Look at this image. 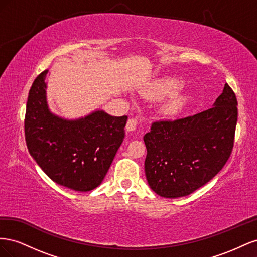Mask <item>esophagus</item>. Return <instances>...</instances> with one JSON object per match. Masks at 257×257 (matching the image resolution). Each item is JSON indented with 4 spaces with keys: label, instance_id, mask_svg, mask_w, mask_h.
Returning <instances> with one entry per match:
<instances>
[{
    "label": "esophagus",
    "instance_id": "34e87169",
    "mask_svg": "<svg viewBox=\"0 0 257 257\" xmlns=\"http://www.w3.org/2000/svg\"><path fill=\"white\" fill-rule=\"evenodd\" d=\"M137 126V120L136 119H128L126 123V131L127 132H133L136 130Z\"/></svg>",
    "mask_w": 257,
    "mask_h": 257
}]
</instances>
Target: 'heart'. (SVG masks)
<instances>
[{
  "mask_svg": "<svg viewBox=\"0 0 257 257\" xmlns=\"http://www.w3.org/2000/svg\"><path fill=\"white\" fill-rule=\"evenodd\" d=\"M185 85V81L180 77L167 76L155 81L150 88V95L155 98H164L167 96L172 97L163 107V111L167 115H175L180 112L183 107L189 102V95H176L180 92Z\"/></svg>",
  "mask_w": 257,
  "mask_h": 257,
  "instance_id": "obj_1",
  "label": "heart"
}]
</instances>
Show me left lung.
I'll list each match as a JSON object with an SVG mask.
<instances>
[{
  "label": "left lung",
  "instance_id": "left-lung-1",
  "mask_svg": "<svg viewBox=\"0 0 257 257\" xmlns=\"http://www.w3.org/2000/svg\"><path fill=\"white\" fill-rule=\"evenodd\" d=\"M237 105L226 83L209 109L152 123L144 136L145 172L152 191L166 198L186 196L220 172L234 147Z\"/></svg>",
  "mask_w": 257,
  "mask_h": 257
}]
</instances>
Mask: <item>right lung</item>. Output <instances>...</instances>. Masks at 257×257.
Listing matches in <instances>:
<instances>
[{"label": "right lung", "instance_id": "1", "mask_svg": "<svg viewBox=\"0 0 257 257\" xmlns=\"http://www.w3.org/2000/svg\"><path fill=\"white\" fill-rule=\"evenodd\" d=\"M36 77L29 91L25 134L31 154L52 181L74 191L89 192L102 183L120 148L127 116L96 110L76 120L53 114L45 82Z\"/></svg>", "mask_w": 257, "mask_h": 257}]
</instances>
